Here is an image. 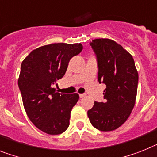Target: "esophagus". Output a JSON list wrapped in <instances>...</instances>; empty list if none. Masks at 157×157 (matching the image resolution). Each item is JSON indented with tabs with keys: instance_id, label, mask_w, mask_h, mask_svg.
I'll return each mask as SVG.
<instances>
[{
	"instance_id": "esophagus-1",
	"label": "esophagus",
	"mask_w": 157,
	"mask_h": 157,
	"mask_svg": "<svg viewBox=\"0 0 157 157\" xmlns=\"http://www.w3.org/2000/svg\"><path fill=\"white\" fill-rule=\"evenodd\" d=\"M86 96V94H79V97L80 98H83V97Z\"/></svg>"
}]
</instances>
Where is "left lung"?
<instances>
[{
  "label": "left lung",
  "mask_w": 157,
  "mask_h": 157,
  "mask_svg": "<svg viewBox=\"0 0 157 157\" xmlns=\"http://www.w3.org/2000/svg\"><path fill=\"white\" fill-rule=\"evenodd\" d=\"M90 44L97 55L98 81L107 88L103 91L106 101L94 102L87 116L96 129L111 132L126 122L133 110L138 71L132 54L113 40L99 38Z\"/></svg>",
  "instance_id": "obj_1"
}]
</instances>
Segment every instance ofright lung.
<instances>
[{
  "label": "right lung",
  "mask_w": 157,
  "mask_h": 157,
  "mask_svg": "<svg viewBox=\"0 0 157 157\" xmlns=\"http://www.w3.org/2000/svg\"><path fill=\"white\" fill-rule=\"evenodd\" d=\"M82 50L81 43H54L32 50L21 63L18 86L29 120L43 132L58 135L70 124L79 95L56 92L52 87L67 71L69 61Z\"/></svg>",
  "instance_id": "add662e5"
}]
</instances>
